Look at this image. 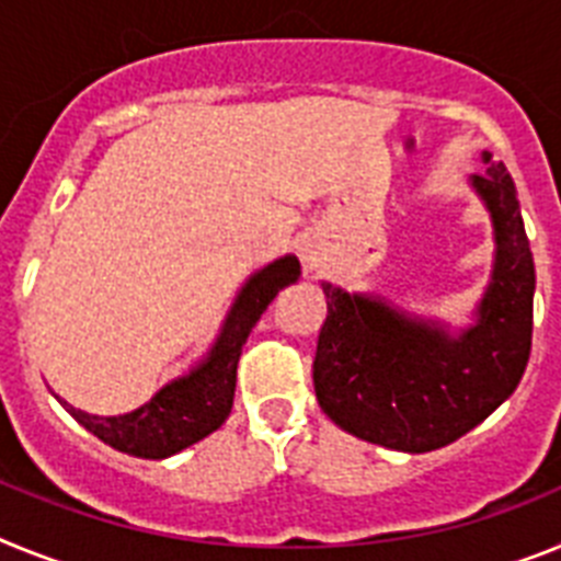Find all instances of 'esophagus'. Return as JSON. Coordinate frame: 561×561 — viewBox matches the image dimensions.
Instances as JSON below:
<instances>
[{"instance_id":"1","label":"esophagus","mask_w":561,"mask_h":561,"mask_svg":"<svg viewBox=\"0 0 561 561\" xmlns=\"http://www.w3.org/2000/svg\"><path fill=\"white\" fill-rule=\"evenodd\" d=\"M301 262H305L308 271H319V267L324 265V253H321V248L313 245V242H305V248H301Z\"/></svg>"}]
</instances>
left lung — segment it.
I'll use <instances>...</instances> for the list:
<instances>
[{
	"label": "left lung",
	"mask_w": 561,
	"mask_h": 561,
	"mask_svg": "<svg viewBox=\"0 0 561 561\" xmlns=\"http://www.w3.org/2000/svg\"><path fill=\"white\" fill-rule=\"evenodd\" d=\"M469 180L494 228V265L474 324L455 330L383 296L321 282L328 319L316 344L313 387L324 415L350 435L423 455L449 446L508 401L534 330V253L508 169L483 152Z\"/></svg>",
	"instance_id": "left-lung-1"
}]
</instances>
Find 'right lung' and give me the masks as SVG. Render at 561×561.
I'll return each mask as SVG.
<instances>
[{"label": "right lung", "mask_w": 561, "mask_h": 561, "mask_svg": "<svg viewBox=\"0 0 561 561\" xmlns=\"http://www.w3.org/2000/svg\"><path fill=\"white\" fill-rule=\"evenodd\" d=\"M299 276L301 267L294 253H285L248 276L211 350L186 375L160 387L144 407L124 415H90L67 401H61V407L87 432L126 455L163 460V457L188 449L217 432L231 415L237 364H240L248 335L282 287L294 285Z\"/></svg>", "instance_id": "right-lung-1"}]
</instances>
